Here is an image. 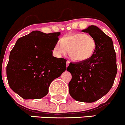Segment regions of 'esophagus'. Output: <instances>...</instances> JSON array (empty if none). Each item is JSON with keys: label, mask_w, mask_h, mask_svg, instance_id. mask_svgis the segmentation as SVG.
Here are the masks:
<instances>
[{"label": "esophagus", "mask_w": 125, "mask_h": 125, "mask_svg": "<svg viewBox=\"0 0 125 125\" xmlns=\"http://www.w3.org/2000/svg\"><path fill=\"white\" fill-rule=\"evenodd\" d=\"M70 62L69 61V60H67V61H66V66H68V65H69V64H70Z\"/></svg>", "instance_id": "34e87169"}]
</instances>
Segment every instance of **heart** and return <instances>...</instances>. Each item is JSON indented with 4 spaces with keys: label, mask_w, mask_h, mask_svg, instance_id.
I'll return each instance as SVG.
<instances>
[{
    "label": "heart",
    "mask_w": 125,
    "mask_h": 125,
    "mask_svg": "<svg viewBox=\"0 0 125 125\" xmlns=\"http://www.w3.org/2000/svg\"><path fill=\"white\" fill-rule=\"evenodd\" d=\"M96 42L84 33H75L62 37L55 43L54 51L59 57L66 55L70 50V57L77 62L88 60L94 53Z\"/></svg>",
    "instance_id": "heart-1"
}]
</instances>
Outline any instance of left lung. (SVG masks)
<instances>
[{"instance_id": "obj_1", "label": "left lung", "mask_w": 125, "mask_h": 125, "mask_svg": "<svg viewBox=\"0 0 125 125\" xmlns=\"http://www.w3.org/2000/svg\"><path fill=\"white\" fill-rule=\"evenodd\" d=\"M82 32L95 39L96 48L88 60L70 63L66 69L72 75L69 92L77 101L92 103L106 95L114 84L116 54L111 38L96 26L91 25Z\"/></svg>"}]
</instances>
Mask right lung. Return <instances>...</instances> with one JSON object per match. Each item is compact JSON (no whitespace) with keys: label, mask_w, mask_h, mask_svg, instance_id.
Masks as SVG:
<instances>
[{"label":"right lung","mask_w":125,"mask_h":125,"mask_svg":"<svg viewBox=\"0 0 125 125\" xmlns=\"http://www.w3.org/2000/svg\"><path fill=\"white\" fill-rule=\"evenodd\" d=\"M60 32L33 31L17 40L7 66L11 89L24 99H39L66 70V59L52 56Z\"/></svg>","instance_id":"obj_1"}]
</instances>
